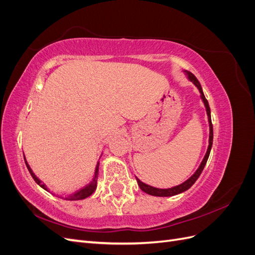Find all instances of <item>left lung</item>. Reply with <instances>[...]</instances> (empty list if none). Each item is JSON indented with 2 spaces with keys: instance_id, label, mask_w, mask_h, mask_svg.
I'll list each match as a JSON object with an SVG mask.
<instances>
[{
  "instance_id": "8db88e82",
  "label": "left lung",
  "mask_w": 255,
  "mask_h": 255,
  "mask_svg": "<svg viewBox=\"0 0 255 255\" xmlns=\"http://www.w3.org/2000/svg\"><path fill=\"white\" fill-rule=\"evenodd\" d=\"M185 73L187 74L188 79L198 87V89H199V91H200V94H201V98H202L203 102H204L205 109H206V113H207V117H208V122H210V144H208L207 152H206V154H205V156H204V158H203V160H202L201 165H200V167L198 168V170H197L194 174H192L187 181H185V182H184L183 184H181V185H177V186H175V187L168 188V189L155 188V187L150 186V185H146V184L140 182V181L138 180L137 177H136L137 183H138V186H139L140 189H141L142 191H144L145 194H149V195H151V196H156V197H171V196H175V195H177V194H181V192H183V191H185V190L189 189V188L192 186V185L195 184V182L198 180V177L200 176V174L202 173L203 169H204V167H205L206 161H207V159H208V156H210V153H211V149H212V145H213V125H212V119H211V109H210V105H208L207 100H206L205 97H204L203 90H202V87H201V84L199 83L198 79H197L196 76H195L194 74H192L191 72H189V71H185Z\"/></svg>"
}]
</instances>
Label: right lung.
<instances>
[{
  "label": "right lung",
  "instance_id": "obj_1",
  "mask_svg": "<svg viewBox=\"0 0 255 255\" xmlns=\"http://www.w3.org/2000/svg\"><path fill=\"white\" fill-rule=\"evenodd\" d=\"M25 164H26V167H27V169H28V171H29V173H30V175L33 176V179L35 180V182L39 185V186H41L43 189H45V190H48V188H47V186H45L44 184H42L41 183V181L38 179V177L33 173V171H32V169L29 168V166H28V164L26 163V160H25ZM98 173H99V163L97 164V166H96V171H95V176H94V180H92L88 185H86V186H84L83 188H81V189H79L78 191H75L74 194H72V195H69L68 197H66V200H70V201H72V200H82V199H85V198H87V197H89L90 195H92L94 194V191L96 190V188H97V182H98Z\"/></svg>",
  "mask_w": 255,
  "mask_h": 255
}]
</instances>
